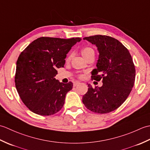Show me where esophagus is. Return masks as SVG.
<instances>
[{"mask_svg": "<svg viewBox=\"0 0 150 150\" xmlns=\"http://www.w3.org/2000/svg\"><path fill=\"white\" fill-rule=\"evenodd\" d=\"M79 83H80V82H79V81H75L74 82H73V86H77V84H79Z\"/></svg>", "mask_w": 150, "mask_h": 150, "instance_id": "1", "label": "esophagus"}]
</instances>
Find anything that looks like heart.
Instances as JSON below:
<instances>
[{
    "label": "heart",
    "mask_w": 150,
    "mask_h": 150,
    "mask_svg": "<svg viewBox=\"0 0 150 150\" xmlns=\"http://www.w3.org/2000/svg\"><path fill=\"white\" fill-rule=\"evenodd\" d=\"M92 53H94V50L93 48H91L90 47H84L81 50L82 55L83 56L85 59L86 58L88 55H90V54H92ZM70 59H71V55H69L68 57L67 60H70Z\"/></svg>",
    "instance_id": "heart-1"
}]
</instances>
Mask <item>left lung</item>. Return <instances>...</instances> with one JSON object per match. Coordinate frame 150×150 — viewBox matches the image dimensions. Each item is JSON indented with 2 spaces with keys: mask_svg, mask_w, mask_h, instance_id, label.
Returning a JSON list of instances; mask_svg holds the SVG:
<instances>
[{
  "mask_svg": "<svg viewBox=\"0 0 150 150\" xmlns=\"http://www.w3.org/2000/svg\"><path fill=\"white\" fill-rule=\"evenodd\" d=\"M83 39L98 47L97 68L92 71L91 77V80H101L103 85L93 88L88 84L82 102L94 113H110L123 104L134 86L135 68L132 57L128 49L115 38L97 35Z\"/></svg>",
  "mask_w": 150,
  "mask_h": 150,
  "instance_id": "8db88e82",
  "label": "left lung"
}]
</instances>
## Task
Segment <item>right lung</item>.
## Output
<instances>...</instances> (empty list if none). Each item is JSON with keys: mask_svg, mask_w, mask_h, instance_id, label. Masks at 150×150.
Returning <instances> with one entry per match:
<instances>
[{"mask_svg": "<svg viewBox=\"0 0 150 150\" xmlns=\"http://www.w3.org/2000/svg\"><path fill=\"white\" fill-rule=\"evenodd\" d=\"M81 40L79 37H42L21 53L16 66L15 86L22 101L32 112L48 116L62 109L73 84L56 80V69L64 66L66 54Z\"/></svg>", "mask_w": 150, "mask_h": 150, "instance_id": "1", "label": "right lung"}]
</instances>
